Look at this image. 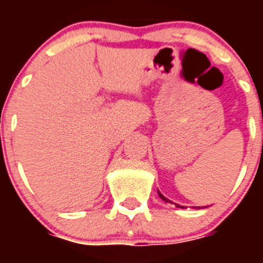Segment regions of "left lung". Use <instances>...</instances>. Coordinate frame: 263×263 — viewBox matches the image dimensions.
<instances>
[{
  "instance_id": "1",
  "label": "left lung",
  "mask_w": 263,
  "mask_h": 263,
  "mask_svg": "<svg viewBox=\"0 0 263 263\" xmlns=\"http://www.w3.org/2000/svg\"><path fill=\"white\" fill-rule=\"evenodd\" d=\"M158 194H159V197H160V199H162V200H163V201H166V203H171V201H170V200H168V199H166V197H164V196H163V195L160 194V192H158ZM175 205H176V206H178V208H184V206H182V205H179V204H175Z\"/></svg>"
}]
</instances>
